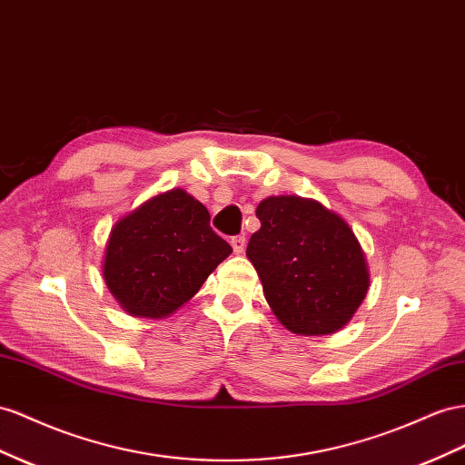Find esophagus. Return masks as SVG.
<instances>
[{
  "mask_svg": "<svg viewBox=\"0 0 465 465\" xmlns=\"http://www.w3.org/2000/svg\"><path fill=\"white\" fill-rule=\"evenodd\" d=\"M231 244H232L234 254H242L244 248H246V236H244V234L232 236V238H231Z\"/></svg>",
  "mask_w": 465,
  "mask_h": 465,
  "instance_id": "34e87169",
  "label": "esophagus"
}]
</instances>
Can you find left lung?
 <instances>
[{
	"label": "left lung",
	"instance_id": "1",
	"mask_svg": "<svg viewBox=\"0 0 465 465\" xmlns=\"http://www.w3.org/2000/svg\"><path fill=\"white\" fill-rule=\"evenodd\" d=\"M262 227L246 256L268 305L295 334L341 331L366 299L370 272L356 234L315 199L278 195L260 202Z\"/></svg>",
	"mask_w": 465,
	"mask_h": 465
}]
</instances>
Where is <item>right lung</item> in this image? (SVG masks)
Returning <instances> with one entry per match:
<instances>
[{
  "label": "right lung",
  "instance_id": "add662e5",
  "mask_svg": "<svg viewBox=\"0 0 465 465\" xmlns=\"http://www.w3.org/2000/svg\"><path fill=\"white\" fill-rule=\"evenodd\" d=\"M183 190L148 199L111 229L104 280L133 317L162 319L187 303L232 248Z\"/></svg>",
  "mask_w": 465,
  "mask_h": 465
}]
</instances>
